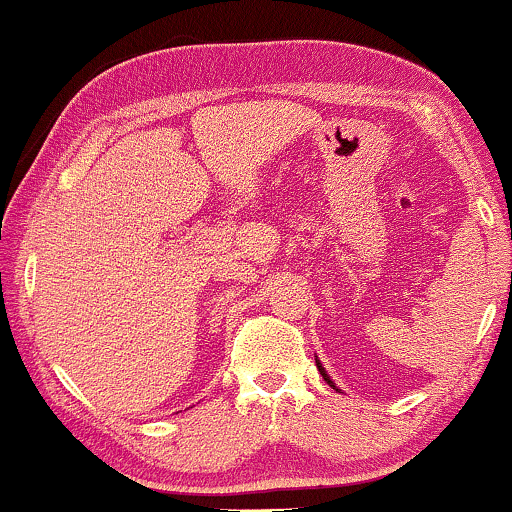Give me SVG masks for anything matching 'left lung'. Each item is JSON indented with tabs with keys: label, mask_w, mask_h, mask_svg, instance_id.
<instances>
[{
	"label": "left lung",
	"mask_w": 512,
	"mask_h": 512,
	"mask_svg": "<svg viewBox=\"0 0 512 512\" xmlns=\"http://www.w3.org/2000/svg\"><path fill=\"white\" fill-rule=\"evenodd\" d=\"M317 369H320V374H322V378H324V381H327V383H329V386H334V383H331V378L327 376V371H324V369H322V364H320V362H317ZM334 388H336V386H334Z\"/></svg>",
	"instance_id": "obj_1"
}]
</instances>
